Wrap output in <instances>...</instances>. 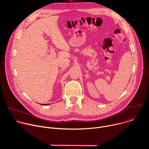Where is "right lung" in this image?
I'll list each match as a JSON object with an SVG mask.
<instances>
[{"mask_svg": "<svg viewBox=\"0 0 149 149\" xmlns=\"http://www.w3.org/2000/svg\"><path fill=\"white\" fill-rule=\"evenodd\" d=\"M41 105H49V104H40Z\"/></svg>", "mask_w": 149, "mask_h": 149, "instance_id": "right-lung-1", "label": "right lung"}]
</instances>
